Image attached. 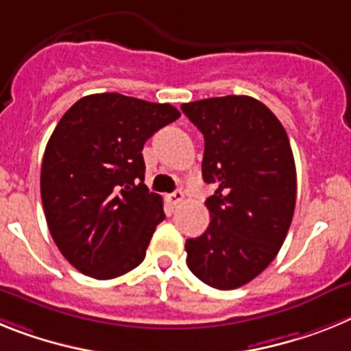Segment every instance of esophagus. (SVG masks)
<instances>
[{
    "mask_svg": "<svg viewBox=\"0 0 351 351\" xmlns=\"http://www.w3.org/2000/svg\"><path fill=\"white\" fill-rule=\"evenodd\" d=\"M167 201H169V205L173 206L180 205V203L184 201V193H182V191H175V193L167 196Z\"/></svg>",
    "mask_w": 351,
    "mask_h": 351,
    "instance_id": "obj_1",
    "label": "esophagus"
}]
</instances>
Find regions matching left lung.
Segmentation results:
<instances>
[{
    "mask_svg": "<svg viewBox=\"0 0 351 351\" xmlns=\"http://www.w3.org/2000/svg\"><path fill=\"white\" fill-rule=\"evenodd\" d=\"M205 138L201 173L217 187L205 201L210 226L185 242L191 272L217 289L260 276L293 219L297 171L288 134L260 100L226 95L182 104Z\"/></svg>",
    "mask_w": 351,
    "mask_h": 351,
    "instance_id": "obj_1",
    "label": "left lung"
}]
</instances>
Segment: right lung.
Returning a JSON list of instances; mask_svg holds the SVG:
<instances>
[{"mask_svg":"<svg viewBox=\"0 0 351 351\" xmlns=\"http://www.w3.org/2000/svg\"><path fill=\"white\" fill-rule=\"evenodd\" d=\"M178 118L171 104L95 93L56 125L42 160V205L54 243L79 272L114 279L145 260L166 215L145 185L141 150Z\"/></svg>","mask_w":351,"mask_h":351,"instance_id":"add662e5","label":"right lung"}]
</instances>
